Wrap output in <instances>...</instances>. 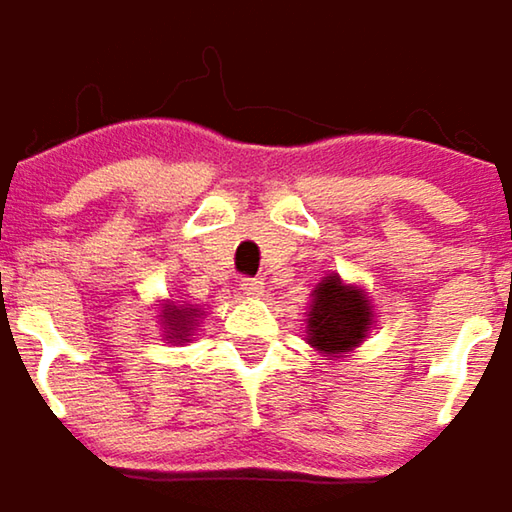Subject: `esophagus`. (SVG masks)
Listing matches in <instances>:
<instances>
[{
	"label": "esophagus",
	"instance_id": "1",
	"mask_svg": "<svg viewBox=\"0 0 512 512\" xmlns=\"http://www.w3.org/2000/svg\"><path fill=\"white\" fill-rule=\"evenodd\" d=\"M240 290H243L246 296H260V293H263V281H260V278H246V281L240 284Z\"/></svg>",
	"mask_w": 512,
	"mask_h": 512
}]
</instances>
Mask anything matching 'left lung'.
Returning <instances> with one entry per match:
<instances>
[{
  "instance_id": "obj_1",
  "label": "left lung",
  "mask_w": 512,
  "mask_h": 512,
  "mask_svg": "<svg viewBox=\"0 0 512 512\" xmlns=\"http://www.w3.org/2000/svg\"><path fill=\"white\" fill-rule=\"evenodd\" d=\"M372 319L375 310L369 296L360 287L346 284L337 272H331L313 290L304 334L307 343L322 357H349L372 331Z\"/></svg>"
}]
</instances>
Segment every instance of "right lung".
<instances>
[{
    "mask_svg": "<svg viewBox=\"0 0 512 512\" xmlns=\"http://www.w3.org/2000/svg\"><path fill=\"white\" fill-rule=\"evenodd\" d=\"M199 307H193V304H178V302H169L163 304L161 310V325H163V337L169 340V343H187V337H190V331H193V325L199 322Z\"/></svg>",
    "mask_w": 512,
    "mask_h": 512,
    "instance_id": "right-lung-1",
    "label": "right lung"
}]
</instances>
